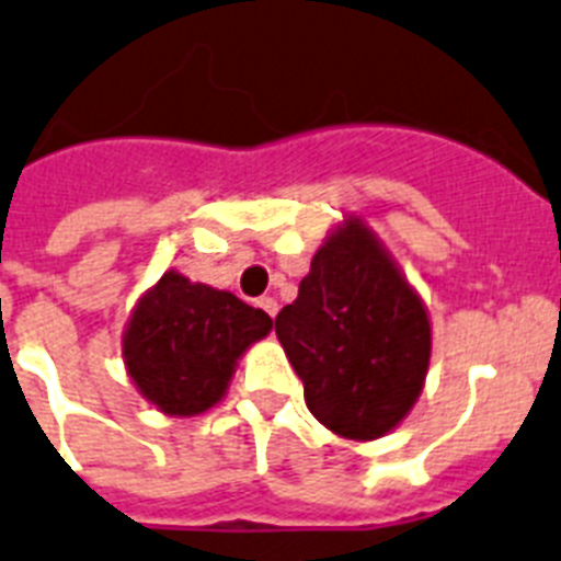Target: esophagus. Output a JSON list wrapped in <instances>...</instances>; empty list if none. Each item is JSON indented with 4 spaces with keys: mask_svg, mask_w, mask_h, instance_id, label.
<instances>
[{
    "mask_svg": "<svg viewBox=\"0 0 561 561\" xmlns=\"http://www.w3.org/2000/svg\"><path fill=\"white\" fill-rule=\"evenodd\" d=\"M259 308L265 310L267 317H276V313H279V302H276V299H273V296H262V299H259Z\"/></svg>",
    "mask_w": 561,
    "mask_h": 561,
    "instance_id": "34e87169",
    "label": "esophagus"
}]
</instances>
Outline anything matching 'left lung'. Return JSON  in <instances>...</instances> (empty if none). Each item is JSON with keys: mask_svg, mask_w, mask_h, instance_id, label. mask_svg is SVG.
I'll list each match as a JSON object with an SVG mask.
<instances>
[{"mask_svg": "<svg viewBox=\"0 0 561 561\" xmlns=\"http://www.w3.org/2000/svg\"><path fill=\"white\" fill-rule=\"evenodd\" d=\"M276 336L302 379L308 411L342 439L390 433L425 388L427 308L359 216L324 237L299 296L276 317Z\"/></svg>", "mask_w": 561, "mask_h": 561, "instance_id": "left-lung-1", "label": "left lung"}]
</instances>
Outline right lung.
<instances>
[{
	"instance_id": "add662e5",
	"label": "right lung",
	"mask_w": 561,
	"mask_h": 561,
	"mask_svg": "<svg viewBox=\"0 0 561 561\" xmlns=\"http://www.w3.org/2000/svg\"><path fill=\"white\" fill-rule=\"evenodd\" d=\"M271 328L265 310L171 267L130 310L122 359L157 411L199 416L222 402L242 353Z\"/></svg>"
}]
</instances>
